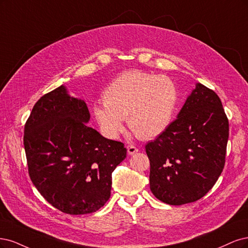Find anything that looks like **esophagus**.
<instances>
[{
	"label": "esophagus",
	"mask_w": 248,
	"mask_h": 248,
	"mask_svg": "<svg viewBox=\"0 0 248 248\" xmlns=\"http://www.w3.org/2000/svg\"><path fill=\"white\" fill-rule=\"evenodd\" d=\"M126 149H127V154H129L130 155H135V154L138 151V148H137V147L134 146V145H131V144L126 146Z\"/></svg>",
	"instance_id": "obj_1"
}]
</instances>
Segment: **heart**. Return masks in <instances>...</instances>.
<instances>
[{"label": "heart", "instance_id": "1", "mask_svg": "<svg viewBox=\"0 0 248 248\" xmlns=\"http://www.w3.org/2000/svg\"><path fill=\"white\" fill-rule=\"evenodd\" d=\"M104 106L95 105L93 115L102 131L115 137L126 118L130 131L140 139H153L173 121L178 90L171 78L141 71L117 76L103 93Z\"/></svg>", "mask_w": 248, "mask_h": 248}]
</instances>
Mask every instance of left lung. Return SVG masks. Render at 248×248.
Instances as JSON below:
<instances>
[{"mask_svg":"<svg viewBox=\"0 0 248 248\" xmlns=\"http://www.w3.org/2000/svg\"><path fill=\"white\" fill-rule=\"evenodd\" d=\"M228 138L229 119L219 97L198 83L177 118L145 145L155 197L169 205L204 197L225 167Z\"/></svg>","mask_w":248,"mask_h":248,"instance_id":"left-lung-1","label":"left lung"}]
</instances>
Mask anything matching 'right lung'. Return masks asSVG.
Returning a JSON list of instances; mask_svg holds the SVG:
<instances>
[{
	"label": "right lung",
	"instance_id": "right-lung-1",
	"mask_svg": "<svg viewBox=\"0 0 248 248\" xmlns=\"http://www.w3.org/2000/svg\"><path fill=\"white\" fill-rule=\"evenodd\" d=\"M89 121L86 104L62 85L37 101L25 124L30 178L63 213H92L105 205L112 172L126 156L124 143L103 137Z\"/></svg>",
	"mask_w": 248,
	"mask_h": 248
}]
</instances>
